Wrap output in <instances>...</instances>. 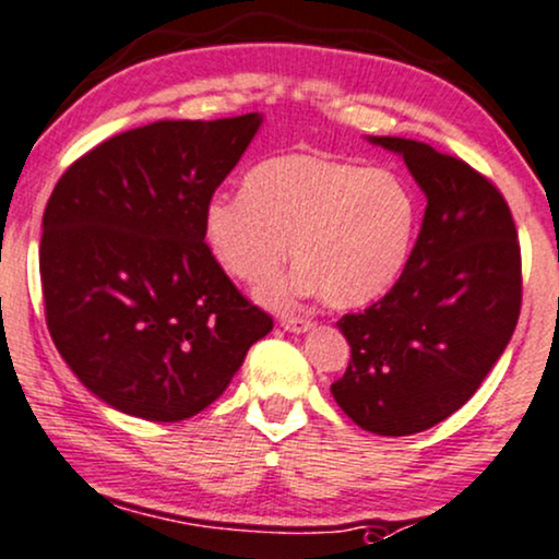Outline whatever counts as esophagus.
Instances as JSON below:
<instances>
[{
    "label": "esophagus",
    "mask_w": 559,
    "mask_h": 559,
    "mask_svg": "<svg viewBox=\"0 0 559 559\" xmlns=\"http://www.w3.org/2000/svg\"><path fill=\"white\" fill-rule=\"evenodd\" d=\"M281 328L288 333H307L309 328H312V320L309 318H281Z\"/></svg>",
    "instance_id": "34e87169"
}]
</instances>
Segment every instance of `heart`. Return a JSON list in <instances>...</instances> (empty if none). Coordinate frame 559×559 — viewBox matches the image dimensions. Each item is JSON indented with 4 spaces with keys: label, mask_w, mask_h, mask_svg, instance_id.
I'll return each mask as SVG.
<instances>
[{
    "label": "heart",
    "mask_w": 559,
    "mask_h": 559,
    "mask_svg": "<svg viewBox=\"0 0 559 559\" xmlns=\"http://www.w3.org/2000/svg\"><path fill=\"white\" fill-rule=\"evenodd\" d=\"M419 200L399 171L322 153H281L245 177V192L215 194L203 213L205 245L241 284H265L292 258V275L260 299L292 307L320 294L359 307L399 281L414 250Z\"/></svg>",
    "instance_id": "b5f03b06"
}]
</instances>
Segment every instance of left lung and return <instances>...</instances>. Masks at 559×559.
I'll return each instance as SVG.
<instances>
[{"label": "left lung", "instance_id": "obj_1", "mask_svg": "<svg viewBox=\"0 0 559 559\" xmlns=\"http://www.w3.org/2000/svg\"><path fill=\"white\" fill-rule=\"evenodd\" d=\"M399 153L427 198L395 286L338 320L352 346L331 393L354 425L403 437L440 425L476 393L521 314V247L500 190L466 160L406 138H369Z\"/></svg>", "mask_w": 559, "mask_h": 559}]
</instances>
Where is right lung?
<instances>
[{"mask_svg": "<svg viewBox=\"0 0 559 559\" xmlns=\"http://www.w3.org/2000/svg\"><path fill=\"white\" fill-rule=\"evenodd\" d=\"M260 124L252 111L138 127L53 187L38 252L46 325L78 380L117 412L190 419L273 331L203 234L205 205Z\"/></svg>", "mask_w": 559, "mask_h": 559, "instance_id": "right-lung-1", "label": "right lung"}]
</instances>
